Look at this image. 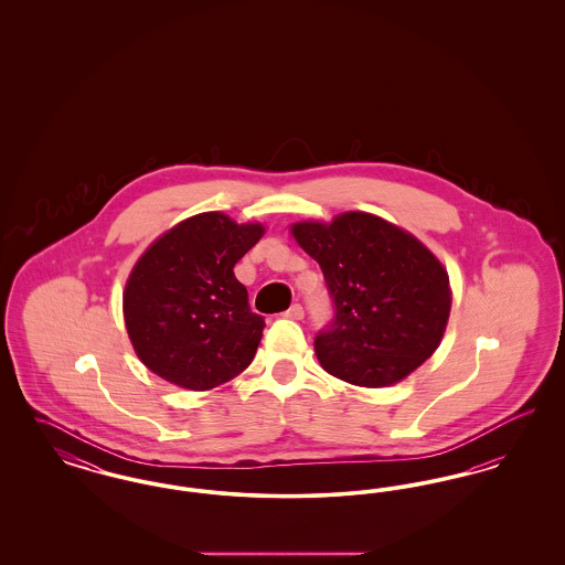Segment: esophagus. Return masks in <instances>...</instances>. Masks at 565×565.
Wrapping results in <instances>:
<instances>
[{
	"label": "esophagus",
	"mask_w": 565,
	"mask_h": 565,
	"mask_svg": "<svg viewBox=\"0 0 565 565\" xmlns=\"http://www.w3.org/2000/svg\"><path fill=\"white\" fill-rule=\"evenodd\" d=\"M288 320H302V316H305V311H302V307L296 302V305H292L286 313H284Z\"/></svg>",
	"instance_id": "34e87169"
}]
</instances>
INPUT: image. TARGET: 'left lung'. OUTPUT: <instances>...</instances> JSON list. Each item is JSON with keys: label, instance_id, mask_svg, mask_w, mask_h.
I'll return each mask as SVG.
<instances>
[{"label": "left lung", "instance_id": "1", "mask_svg": "<svg viewBox=\"0 0 565 565\" xmlns=\"http://www.w3.org/2000/svg\"><path fill=\"white\" fill-rule=\"evenodd\" d=\"M320 265L334 322L316 337L323 371L360 387H387L438 350L449 313V273L413 233L366 212L290 224Z\"/></svg>", "mask_w": 565, "mask_h": 565}]
</instances>
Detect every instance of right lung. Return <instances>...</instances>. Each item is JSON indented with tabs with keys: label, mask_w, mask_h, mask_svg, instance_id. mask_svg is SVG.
I'll return each instance as SVG.
<instances>
[{
	"label": "right lung",
	"mask_w": 565,
	"mask_h": 565,
	"mask_svg": "<svg viewBox=\"0 0 565 565\" xmlns=\"http://www.w3.org/2000/svg\"><path fill=\"white\" fill-rule=\"evenodd\" d=\"M263 235L260 222L203 212L148 245L122 292L127 334L146 369L207 392L249 366L265 320L249 311L233 269Z\"/></svg>",
	"instance_id": "add662e5"
}]
</instances>
